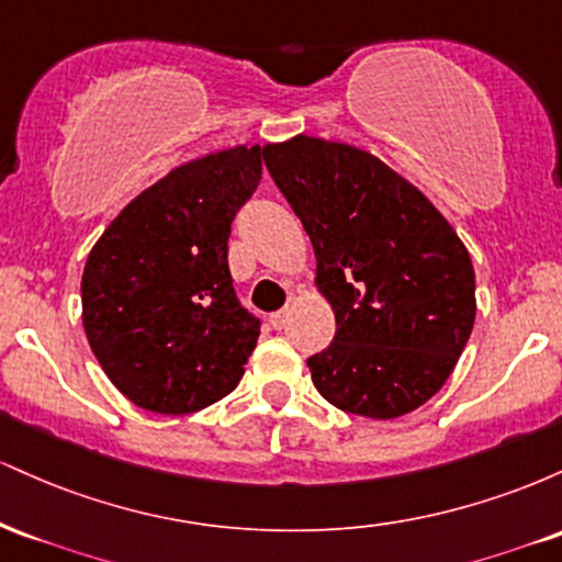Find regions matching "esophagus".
Listing matches in <instances>:
<instances>
[{
    "label": "esophagus",
    "mask_w": 562,
    "mask_h": 562,
    "mask_svg": "<svg viewBox=\"0 0 562 562\" xmlns=\"http://www.w3.org/2000/svg\"><path fill=\"white\" fill-rule=\"evenodd\" d=\"M288 317H290V306L280 308V312H274L272 317H269V322H272V327H274V330H282V327L288 325Z\"/></svg>",
    "instance_id": "1"
}]
</instances>
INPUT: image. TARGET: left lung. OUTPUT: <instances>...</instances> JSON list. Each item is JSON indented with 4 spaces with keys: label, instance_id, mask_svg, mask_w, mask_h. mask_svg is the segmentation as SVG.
Returning <instances> with one entry per match:
<instances>
[{
    "label": "left lung",
    "instance_id": "left-lung-1",
    "mask_svg": "<svg viewBox=\"0 0 562 562\" xmlns=\"http://www.w3.org/2000/svg\"><path fill=\"white\" fill-rule=\"evenodd\" d=\"M312 237L335 338L308 357L338 409L393 420L441 391L475 322V272L441 211L372 153L319 137L263 145Z\"/></svg>",
    "mask_w": 562,
    "mask_h": 562
}]
</instances>
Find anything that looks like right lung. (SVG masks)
<instances>
[{
	"instance_id": "1",
	"label": "right lung",
	"mask_w": 562,
	"mask_h": 562,
	"mask_svg": "<svg viewBox=\"0 0 562 562\" xmlns=\"http://www.w3.org/2000/svg\"><path fill=\"white\" fill-rule=\"evenodd\" d=\"M261 182V147L177 166L108 224L81 274V319L128 402L190 415L240 383L259 319L232 288L227 240Z\"/></svg>"
}]
</instances>
